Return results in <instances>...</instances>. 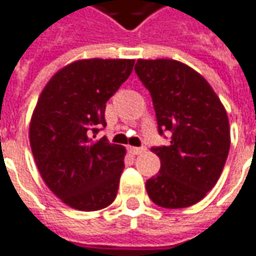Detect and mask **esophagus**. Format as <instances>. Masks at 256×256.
<instances>
[{
    "label": "esophagus",
    "mask_w": 256,
    "mask_h": 256,
    "mask_svg": "<svg viewBox=\"0 0 256 256\" xmlns=\"http://www.w3.org/2000/svg\"><path fill=\"white\" fill-rule=\"evenodd\" d=\"M146 149L143 148V146H140V148H134V146H132V148H128V152L132 154V155H140V154H143Z\"/></svg>",
    "instance_id": "34e87169"
}]
</instances>
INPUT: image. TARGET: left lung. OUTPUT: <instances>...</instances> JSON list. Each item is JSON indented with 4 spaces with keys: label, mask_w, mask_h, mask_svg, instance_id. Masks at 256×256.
Wrapping results in <instances>:
<instances>
[{
    "label": "left lung",
    "mask_w": 256,
    "mask_h": 256,
    "mask_svg": "<svg viewBox=\"0 0 256 256\" xmlns=\"http://www.w3.org/2000/svg\"><path fill=\"white\" fill-rule=\"evenodd\" d=\"M150 92L159 134L171 132L168 146H154L160 159L156 176L146 181L149 198L165 208H184L203 200L216 186L230 148L228 114L210 84L174 59L134 65Z\"/></svg>",
    "instance_id": "left-lung-1"
}]
</instances>
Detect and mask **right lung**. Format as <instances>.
Listing matches in <instances>:
<instances>
[{"instance_id":"add662e5","label":"right lung","mask_w":256,"mask_h":256,"mask_svg":"<svg viewBox=\"0 0 256 256\" xmlns=\"http://www.w3.org/2000/svg\"><path fill=\"white\" fill-rule=\"evenodd\" d=\"M133 59H82L46 84L30 122V146L38 172L69 207L94 212L113 203L126 149L106 138V102L133 70Z\"/></svg>"}]
</instances>
